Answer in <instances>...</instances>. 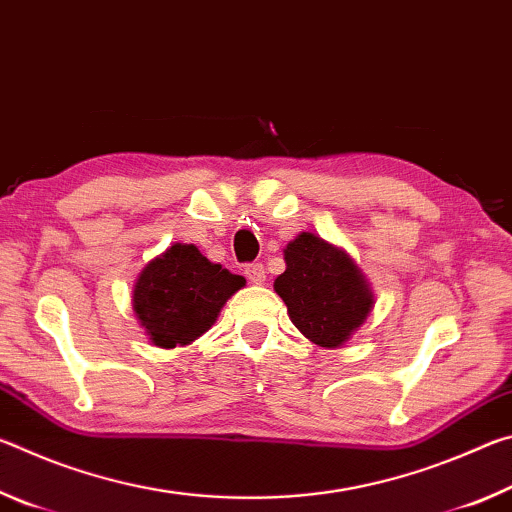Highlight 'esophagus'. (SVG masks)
<instances>
[{
    "instance_id": "obj_1",
    "label": "esophagus",
    "mask_w": 512,
    "mask_h": 512,
    "mask_svg": "<svg viewBox=\"0 0 512 512\" xmlns=\"http://www.w3.org/2000/svg\"><path fill=\"white\" fill-rule=\"evenodd\" d=\"M246 277L253 284H264L266 282V268H264V264H250V266H246Z\"/></svg>"
}]
</instances>
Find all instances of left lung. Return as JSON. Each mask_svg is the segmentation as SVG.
<instances>
[{
	"label": "left lung",
	"instance_id": "8db88e82",
	"mask_svg": "<svg viewBox=\"0 0 512 512\" xmlns=\"http://www.w3.org/2000/svg\"><path fill=\"white\" fill-rule=\"evenodd\" d=\"M284 268L273 289L287 305L291 323L320 348H341L366 323L375 293L343 248L314 232H300L284 246Z\"/></svg>",
	"mask_w": 512,
	"mask_h": 512
}]
</instances>
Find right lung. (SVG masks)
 Returning <instances> with one entry per match:
<instances>
[{
    "instance_id": "right-lung-1",
    "label": "right lung",
    "mask_w": 512,
    "mask_h": 512,
    "mask_svg": "<svg viewBox=\"0 0 512 512\" xmlns=\"http://www.w3.org/2000/svg\"><path fill=\"white\" fill-rule=\"evenodd\" d=\"M246 277L207 259L194 244H171L146 262L133 284V311L158 348L194 343L210 329Z\"/></svg>"
}]
</instances>
